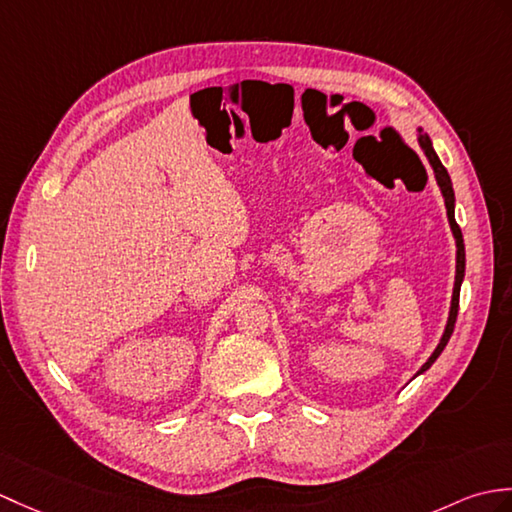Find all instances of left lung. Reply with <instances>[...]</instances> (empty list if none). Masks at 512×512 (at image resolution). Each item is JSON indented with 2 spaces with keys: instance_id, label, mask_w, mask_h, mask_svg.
<instances>
[{
  "instance_id": "1",
  "label": "left lung",
  "mask_w": 512,
  "mask_h": 512,
  "mask_svg": "<svg viewBox=\"0 0 512 512\" xmlns=\"http://www.w3.org/2000/svg\"><path fill=\"white\" fill-rule=\"evenodd\" d=\"M419 144H421V148H423V152H425V157L430 159L432 168H434V174H436L438 187H441V192H443V196H445L447 218H449L451 231H454V237H456V246H458V253H456V285H454V296H451V310H449V320H447L445 334H443L441 342H438L436 351L430 355V360H427V362L421 366V371H419V373H423V371H427V368H430V366L436 362L438 355L443 353L445 344L449 342L451 334H454L456 318H458V303H460V283H462V277H465V242H462V231H460L458 222H456V216H454V200H456V198H454V187H451V178H449V174H447V170H445V165L441 163V159L436 157V152H434V148H432V141H430V137H427V135L423 133V130H419Z\"/></svg>"
}]
</instances>
